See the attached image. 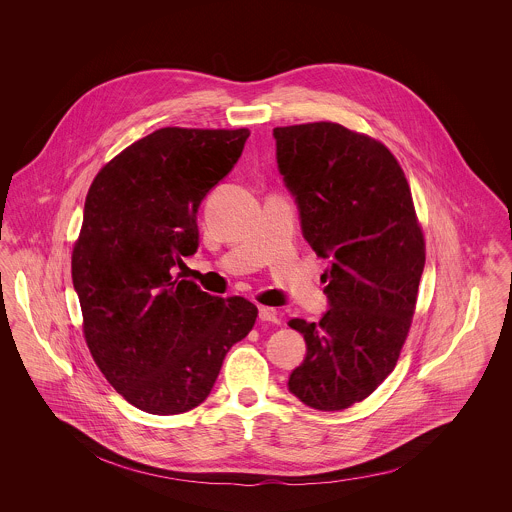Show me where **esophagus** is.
I'll return each mask as SVG.
<instances>
[{"instance_id":"1","label":"esophagus","mask_w":512,"mask_h":512,"mask_svg":"<svg viewBox=\"0 0 512 512\" xmlns=\"http://www.w3.org/2000/svg\"><path fill=\"white\" fill-rule=\"evenodd\" d=\"M260 321H270V323H280V313L274 307H260L258 309Z\"/></svg>"}]
</instances>
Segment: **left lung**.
I'll use <instances>...</instances> for the list:
<instances>
[{
  "mask_svg": "<svg viewBox=\"0 0 512 512\" xmlns=\"http://www.w3.org/2000/svg\"><path fill=\"white\" fill-rule=\"evenodd\" d=\"M305 240L329 260V311L288 325L307 343L290 376L303 404L339 412L370 396L406 343L426 264L412 191L382 142L335 122L274 128Z\"/></svg>",
  "mask_w": 512,
  "mask_h": 512,
  "instance_id": "left-lung-1",
  "label": "left lung"
}]
</instances>
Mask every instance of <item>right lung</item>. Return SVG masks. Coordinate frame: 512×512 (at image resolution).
Masks as SVG:
<instances>
[{
	"label": "right lung",
	"instance_id": "right-lung-1",
	"mask_svg": "<svg viewBox=\"0 0 512 512\" xmlns=\"http://www.w3.org/2000/svg\"><path fill=\"white\" fill-rule=\"evenodd\" d=\"M248 128H161L94 177L73 246V284L94 363L132 406H199L258 307L175 276L199 246L197 211L238 161Z\"/></svg>",
	"mask_w": 512,
	"mask_h": 512
}]
</instances>
